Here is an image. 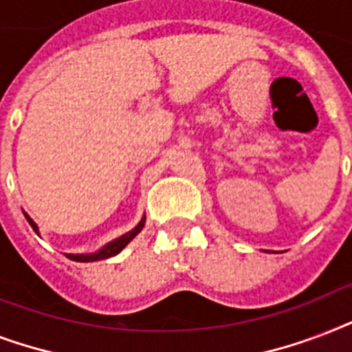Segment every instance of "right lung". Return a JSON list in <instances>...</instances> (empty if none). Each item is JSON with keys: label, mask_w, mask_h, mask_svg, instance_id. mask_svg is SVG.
<instances>
[{"label": "right lung", "mask_w": 352, "mask_h": 352, "mask_svg": "<svg viewBox=\"0 0 352 352\" xmlns=\"http://www.w3.org/2000/svg\"><path fill=\"white\" fill-rule=\"evenodd\" d=\"M25 219L29 221V225L32 226V230L36 232V234L40 235V230H38V225H36L34 221L30 219L29 215L25 214ZM144 223H146V215H144L142 219H140V223H138L133 230L126 232L124 235H120V237H117V239L109 241L107 245H104L100 248V250L96 252H91V254H65V256L69 257V259H73V261H78V263H91V261H100V259H107V257H113L117 256V254H120L124 248H126L129 243H131L135 237H137L138 234H140V230L144 228Z\"/></svg>", "instance_id": "1"}]
</instances>
